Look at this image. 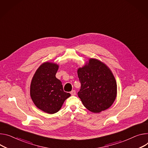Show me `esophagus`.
I'll list each match as a JSON object with an SVG mask.
<instances>
[{
  "label": "esophagus",
  "instance_id": "1",
  "mask_svg": "<svg viewBox=\"0 0 148 148\" xmlns=\"http://www.w3.org/2000/svg\"><path fill=\"white\" fill-rule=\"evenodd\" d=\"M70 93H71V96H75L76 95V92H75V90H72Z\"/></svg>",
  "mask_w": 148,
  "mask_h": 148
}]
</instances>
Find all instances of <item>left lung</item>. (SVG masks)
Segmentation results:
<instances>
[{"instance_id": "obj_1", "label": "left lung", "mask_w": 148, "mask_h": 148, "mask_svg": "<svg viewBox=\"0 0 148 148\" xmlns=\"http://www.w3.org/2000/svg\"><path fill=\"white\" fill-rule=\"evenodd\" d=\"M77 74L82 85L78 96L86 108L95 113L109 109L117 96V83L109 67L97 59L90 58Z\"/></svg>"}]
</instances>
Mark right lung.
Listing matches in <instances>:
<instances>
[{
    "label": "right lung",
    "mask_w": 148,
    "mask_h": 148,
    "mask_svg": "<svg viewBox=\"0 0 148 148\" xmlns=\"http://www.w3.org/2000/svg\"><path fill=\"white\" fill-rule=\"evenodd\" d=\"M57 64L45 62L35 71L31 83L30 95L35 105L48 114L58 112L71 95L64 92L62 83L56 78Z\"/></svg>",
    "instance_id": "right-lung-1"
}]
</instances>
